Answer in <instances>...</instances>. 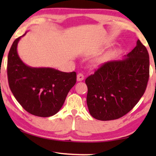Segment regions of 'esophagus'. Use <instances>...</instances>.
Wrapping results in <instances>:
<instances>
[{"label": "esophagus", "mask_w": 156, "mask_h": 156, "mask_svg": "<svg viewBox=\"0 0 156 156\" xmlns=\"http://www.w3.org/2000/svg\"><path fill=\"white\" fill-rule=\"evenodd\" d=\"M84 74L82 73L78 74L77 76H76V80H77L78 82H81V81L84 80Z\"/></svg>", "instance_id": "1"}]
</instances>
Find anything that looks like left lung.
I'll return each mask as SVG.
<instances>
[{"label": "left lung", "instance_id": "1", "mask_svg": "<svg viewBox=\"0 0 156 156\" xmlns=\"http://www.w3.org/2000/svg\"><path fill=\"white\" fill-rule=\"evenodd\" d=\"M149 65L148 50L138 40L124 59L104 63L88 76L87 104L91 116L110 121L129 113L146 91Z\"/></svg>", "mask_w": 156, "mask_h": 156}]
</instances>
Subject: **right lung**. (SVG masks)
Wrapping results in <instances>:
<instances>
[{"mask_svg":"<svg viewBox=\"0 0 156 156\" xmlns=\"http://www.w3.org/2000/svg\"><path fill=\"white\" fill-rule=\"evenodd\" d=\"M21 37L13 42L8 53L7 73L10 90L30 114L40 117L53 116L60 110L67 94L75 84L76 72L26 65L17 52Z\"/></svg>","mask_w":156,"mask_h":156,"instance_id":"right-lung-1","label":"right lung"}]
</instances>
